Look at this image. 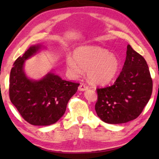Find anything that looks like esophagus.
Here are the masks:
<instances>
[{"mask_svg": "<svg viewBox=\"0 0 159 159\" xmlns=\"http://www.w3.org/2000/svg\"><path fill=\"white\" fill-rule=\"evenodd\" d=\"M88 89V87L85 84H84V83H81L79 87V90L80 91H85Z\"/></svg>", "mask_w": 159, "mask_h": 159, "instance_id": "esophagus-1", "label": "esophagus"}]
</instances>
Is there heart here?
<instances>
[{
    "label": "heart",
    "instance_id": "1",
    "mask_svg": "<svg viewBox=\"0 0 159 159\" xmlns=\"http://www.w3.org/2000/svg\"><path fill=\"white\" fill-rule=\"evenodd\" d=\"M67 69L74 76L87 71L88 79L94 85H104L111 82L120 69V60L114 54L98 45H85L74 51V58L66 60Z\"/></svg>",
    "mask_w": 159,
    "mask_h": 159
}]
</instances>
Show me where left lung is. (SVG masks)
<instances>
[{"label": "left lung", "instance_id": "1", "mask_svg": "<svg viewBox=\"0 0 159 159\" xmlns=\"http://www.w3.org/2000/svg\"><path fill=\"white\" fill-rule=\"evenodd\" d=\"M152 79L146 60L128 45L124 65L114 84L98 88L95 111L102 121L125 123L138 118L152 93Z\"/></svg>", "mask_w": 159, "mask_h": 159}]
</instances>
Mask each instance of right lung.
<instances>
[{"label": "right lung", "mask_w": 159, "mask_h": 159, "mask_svg": "<svg viewBox=\"0 0 159 159\" xmlns=\"http://www.w3.org/2000/svg\"><path fill=\"white\" fill-rule=\"evenodd\" d=\"M43 48L40 44L31 45L16 60L10 76V101L24 119L34 125H50L58 121L79 85L62 80L52 71L39 80L26 76L24 69L25 61Z\"/></svg>", "instance_id": "add662e5"}]
</instances>
